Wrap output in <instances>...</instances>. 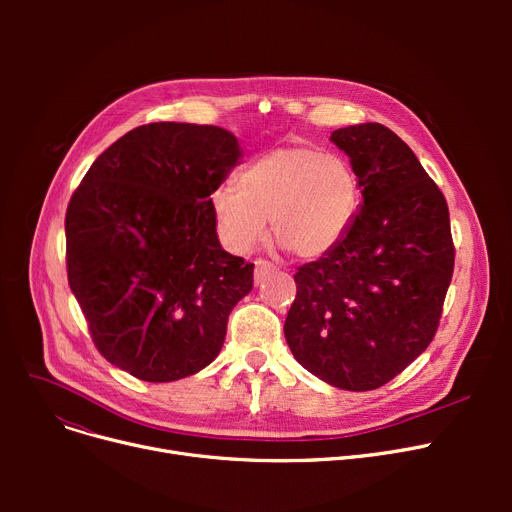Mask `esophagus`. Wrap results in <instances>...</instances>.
I'll list each match as a JSON object with an SVG mask.
<instances>
[{"instance_id": "34e87169", "label": "esophagus", "mask_w": 512, "mask_h": 512, "mask_svg": "<svg viewBox=\"0 0 512 512\" xmlns=\"http://www.w3.org/2000/svg\"><path fill=\"white\" fill-rule=\"evenodd\" d=\"M278 270V265H274L272 261H265V259H257L255 261V282H263L267 276H270L272 272Z\"/></svg>"}]
</instances>
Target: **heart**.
<instances>
[{
	"instance_id": "b5f03b06",
	"label": "heart",
	"mask_w": 512,
	"mask_h": 512,
	"mask_svg": "<svg viewBox=\"0 0 512 512\" xmlns=\"http://www.w3.org/2000/svg\"><path fill=\"white\" fill-rule=\"evenodd\" d=\"M230 186L211 193L209 207L224 247L247 253L265 234L294 255L328 253L351 230L361 205V186L351 161L309 145H284L242 168Z\"/></svg>"
}]
</instances>
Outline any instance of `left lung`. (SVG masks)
<instances>
[{
  "instance_id": "1",
  "label": "left lung",
  "mask_w": 512,
  "mask_h": 512,
  "mask_svg": "<svg viewBox=\"0 0 512 512\" xmlns=\"http://www.w3.org/2000/svg\"><path fill=\"white\" fill-rule=\"evenodd\" d=\"M330 139L351 157L363 205L338 245L294 274L284 336L319 380L365 392L396 378L434 340L454 242L442 191L398 134L367 122Z\"/></svg>"
}]
</instances>
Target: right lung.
Returning <instances> with one entry per match:
<instances>
[{"instance_id": "add662e5", "label": "right lung", "mask_w": 512, "mask_h": 512, "mask_svg": "<svg viewBox=\"0 0 512 512\" xmlns=\"http://www.w3.org/2000/svg\"><path fill=\"white\" fill-rule=\"evenodd\" d=\"M240 149L224 128L153 122L107 147L66 209L68 284L97 351L145 382L207 367L253 263L220 247L209 199Z\"/></svg>"}]
</instances>
